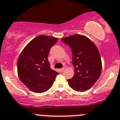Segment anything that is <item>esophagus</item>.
I'll list each match as a JSON object with an SVG mask.
<instances>
[{
    "mask_svg": "<svg viewBox=\"0 0 120 120\" xmlns=\"http://www.w3.org/2000/svg\"><path fill=\"white\" fill-rule=\"evenodd\" d=\"M64 70H65V68H62V69H60L59 71H60V72H63Z\"/></svg>",
    "mask_w": 120,
    "mask_h": 120,
    "instance_id": "obj_1",
    "label": "esophagus"
}]
</instances>
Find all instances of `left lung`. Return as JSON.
Segmentation results:
<instances>
[{"label": "left lung", "mask_w": 120, "mask_h": 120, "mask_svg": "<svg viewBox=\"0 0 120 120\" xmlns=\"http://www.w3.org/2000/svg\"><path fill=\"white\" fill-rule=\"evenodd\" d=\"M71 48L75 74L68 80L71 89L85 92L93 86L101 73L100 53L94 42L87 37L75 34L61 39Z\"/></svg>", "instance_id": "left-lung-1"}]
</instances>
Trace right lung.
Instances as JSON below:
<instances>
[{
    "label": "right lung",
    "instance_id": "add662e5",
    "mask_svg": "<svg viewBox=\"0 0 120 120\" xmlns=\"http://www.w3.org/2000/svg\"><path fill=\"white\" fill-rule=\"evenodd\" d=\"M57 38L40 35L31 40L22 51L17 62L18 75L30 90L42 93L53 84L58 73L50 68L48 55Z\"/></svg>",
    "mask_w": 120,
    "mask_h": 120
}]
</instances>
